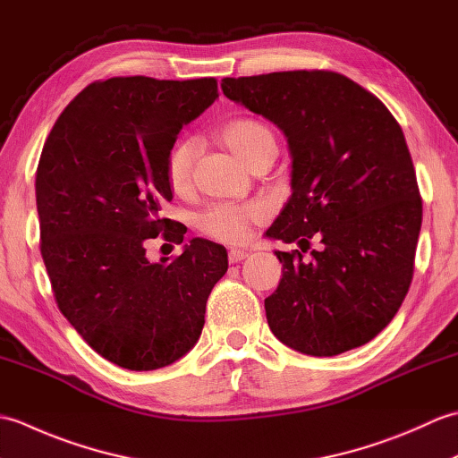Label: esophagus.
<instances>
[{"label": "esophagus", "mask_w": 458, "mask_h": 458, "mask_svg": "<svg viewBox=\"0 0 458 458\" xmlns=\"http://www.w3.org/2000/svg\"><path fill=\"white\" fill-rule=\"evenodd\" d=\"M246 258H248V251H244V250L232 248V250L228 251V259H230V264H238V261L246 259Z\"/></svg>", "instance_id": "34e87169"}]
</instances>
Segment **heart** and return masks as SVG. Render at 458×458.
I'll list each match as a JSON object with an SVG mask.
<instances>
[{
	"label": "heart",
	"mask_w": 458,
	"mask_h": 458,
	"mask_svg": "<svg viewBox=\"0 0 458 458\" xmlns=\"http://www.w3.org/2000/svg\"><path fill=\"white\" fill-rule=\"evenodd\" d=\"M222 143L228 149L240 155L248 165H254L264 155H276L277 143L276 135L266 123L251 118H236L230 120L218 130ZM199 145L194 140H179L174 141L167 157H165L163 173L169 189L177 194L187 192L192 181L194 161H197ZM267 208L261 202L248 204H228L216 202L208 208L197 214V228L204 236L236 244L246 240L251 224H258L266 218Z\"/></svg>",
	"instance_id": "b5f03b06"
}]
</instances>
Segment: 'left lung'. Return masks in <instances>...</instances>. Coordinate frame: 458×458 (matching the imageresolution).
I'll list each match as a JSON object with an SVG mask.
<instances>
[{"label":"left lung","mask_w":458,"mask_h":458,"mask_svg":"<svg viewBox=\"0 0 458 458\" xmlns=\"http://www.w3.org/2000/svg\"><path fill=\"white\" fill-rule=\"evenodd\" d=\"M222 92L274 122L293 157V194L267 236L299 250L276 251L284 276L266 299L271 333L309 356L369 343L410 291L423 218L400 123L333 71L224 79Z\"/></svg>","instance_id":"1"}]
</instances>
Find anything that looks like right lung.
<instances>
[{"label":"right lung","mask_w":458,"mask_h":458,"mask_svg":"<svg viewBox=\"0 0 458 458\" xmlns=\"http://www.w3.org/2000/svg\"><path fill=\"white\" fill-rule=\"evenodd\" d=\"M218 98L216 79L96 81L58 115L38 159L41 256L61 313L122 368L157 369L197 344L226 248L192 238L151 264L145 242L181 244L163 218L173 199L163 165L181 130Z\"/></svg>","instance_id":"add662e5"}]
</instances>
